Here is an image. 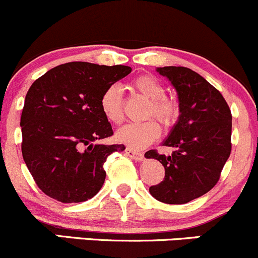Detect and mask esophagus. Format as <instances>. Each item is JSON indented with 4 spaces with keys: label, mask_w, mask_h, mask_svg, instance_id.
<instances>
[{
    "label": "esophagus",
    "mask_w": 258,
    "mask_h": 258,
    "mask_svg": "<svg viewBox=\"0 0 258 258\" xmlns=\"http://www.w3.org/2000/svg\"><path fill=\"white\" fill-rule=\"evenodd\" d=\"M124 152H126V154L130 157V158L135 159V161L141 162V161H143V158H145L142 153H140V152H136V151L131 150V148H126V151H124Z\"/></svg>",
    "instance_id": "1"
}]
</instances>
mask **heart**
<instances>
[{
  "label": "heart",
  "mask_w": 258,
  "mask_h": 258,
  "mask_svg": "<svg viewBox=\"0 0 258 258\" xmlns=\"http://www.w3.org/2000/svg\"><path fill=\"white\" fill-rule=\"evenodd\" d=\"M132 88L138 94L150 100L146 117H156L165 128L174 126L179 118V106L165 96V88L156 77L142 74L132 81ZM100 107L107 121L120 124L123 121L122 94L118 86L111 85L100 99ZM161 135V127L156 121L148 120L141 123H128L116 132V140L132 150H143Z\"/></svg>",
  "instance_id": "b5f03b06"
}]
</instances>
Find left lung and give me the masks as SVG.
I'll use <instances>...</instances> for the list:
<instances>
[{
	"instance_id": "8db88e82",
	"label": "left lung",
	"mask_w": 258,
	"mask_h": 258,
	"mask_svg": "<svg viewBox=\"0 0 258 258\" xmlns=\"http://www.w3.org/2000/svg\"><path fill=\"white\" fill-rule=\"evenodd\" d=\"M157 72L177 91L179 118L162 143L174 148L172 154L156 150L145 154L165 170L150 193L165 204H185L207 194L220 178L231 153V111L220 91L189 68L163 67Z\"/></svg>"
}]
</instances>
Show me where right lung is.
<instances>
[{
  "instance_id": "obj_1",
  "label": "right lung",
  "mask_w": 258,
  "mask_h": 258,
  "mask_svg": "<svg viewBox=\"0 0 258 258\" xmlns=\"http://www.w3.org/2000/svg\"><path fill=\"white\" fill-rule=\"evenodd\" d=\"M126 65L72 61L48 70L32 84L21 116L22 154L38 188L61 203H80L99 193L104 163L123 145H97L112 136L100 99L127 77Z\"/></svg>"
}]
</instances>
